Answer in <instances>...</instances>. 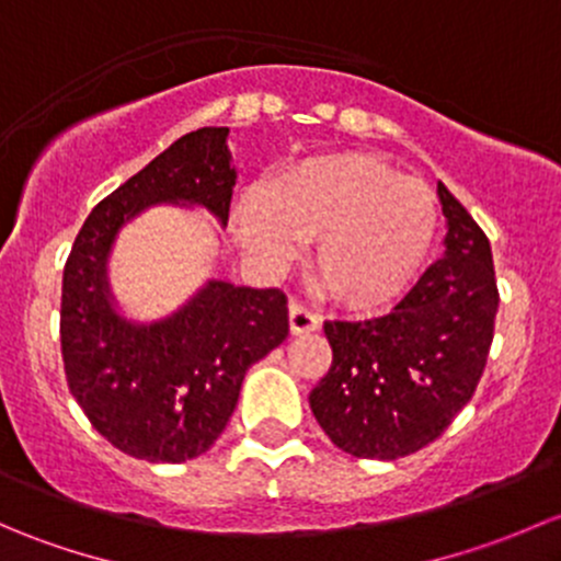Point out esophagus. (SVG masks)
<instances>
[{
  "instance_id": "34e87169",
  "label": "esophagus",
  "mask_w": 561,
  "mask_h": 561,
  "mask_svg": "<svg viewBox=\"0 0 561 561\" xmlns=\"http://www.w3.org/2000/svg\"><path fill=\"white\" fill-rule=\"evenodd\" d=\"M320 328V317L304 304H290V333L301 336V333H312Z\"/></svg>"
}]
</instances>
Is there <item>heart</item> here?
<instances>
[{
	"instance_id": "heart-1",
	"label": "heart",
	"mask_w": 561,
	"mask_h": 561,
	"mask_svg": "<svg viewBox=\"0 0 561 561\" xmlns=\"http://www.w3.org/2000/svg\"><path fill=\"white\" fill-rule=\"evenodd\" d=\"M437 197L423 181L366 154H317L285 165L263 195L233 206V228L254 260L279 265L314 236L312 271L350 309H380L412 285L437 233Z\"/></svg>"
}]
</instances>
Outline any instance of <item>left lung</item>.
Returning <instances> with one entry per match:
<instances>
[{
  "instance_id": "1",
  "label": "left lung",
  "mask_w": 561,
  "mask_h": 561,
  "mask_svg": "<svg viewBox=\"0 0 561 561\" xmlns=\"http://www.w3.org/2000/svg\"><path fill=\"white\" fill-rule=\"evenodd\" d=\"M445 252L388 314L325 320L333 350L309 407L333 445L355 458L410 456L439 437L478 388L500 293L491 244L437 184Z\"/></svg>"
}]
</instances>
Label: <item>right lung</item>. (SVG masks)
I'll list each match as a JSON object with an SVG mask.
<instances>
[{
	"label": "right lung",
	"mask_w": 561,
	"mask_h": 561,
	"mask_svg": "<svg viewBox=\"0 0 561 561\" xmlns=\"http://www.w3.org/2000/svg\"><path fill=\"white\" fill-rule=\"evenodd\" d=\"M236 165L228 127H203L124 181L83 222L61 279V358L92 426L127 456L181 463L206 454L239 404L249 366L279 347L287 298L276 287L206 279L181 307L135 320L111 287V252L157 206L203 208L228 225Z\"/></svg>",
	"instance_id": "1"
}]
</instances>
